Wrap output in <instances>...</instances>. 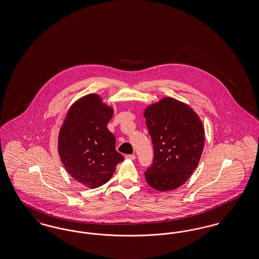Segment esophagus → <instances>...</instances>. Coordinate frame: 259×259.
Instances as JSON below:
<instances>
[{
    "label": "esophagus",
    "instance_id": "esophagus-1",
    "mask_svg": "<svg viewBox=\"0 0 259 259\" xmlns=\"http://www.w3.org/2000/svg\"><path fill=\"white\" fill-rule=\"evenodd\" d=\"M125 158L126 159H130V160H135L136 155H134V154H128V155H125Z\"/></svg>",
    "mask_w": 259,
    "mask_h": 259
}]
</instances>
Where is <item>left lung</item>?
Masks as SVG:
<instances>
[{
    "mask_svg": "<svg viewBox=\"0 0 259 259\" xmlns=\"http://www.w3.org/2000/svg\"><path fill=\"white\" fill-rule=\"evenodd\" d=\"M144 117L154 148L146 181L158 191L179 188L199 164L205 144L203 123L191 107L171 97L148 105Z\"/></svg>",
    "mask_w": 259,
    "mask_h": 259,
    "instance_id": "1",
    "label": "left lung"
}]
</instances>
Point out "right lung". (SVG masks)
Instances as JSON below:
<instances>
[{"mask_svg":"<svg viewBox=\"0 0 259 259\" xmlns=\"http://www.w3.org/2000/svg\"><path fill=\"white\" fill-rule=\"evenodd\" d=\"M113 111L99 94H87L70 107L58 133L57 148L66 171L91 189L108 183L124 160L107 127Z\"/></svg>","mask_w":259,"mask_h":259,"instance_id":"right-lung-1","label":"right lung"}]
</instances>
